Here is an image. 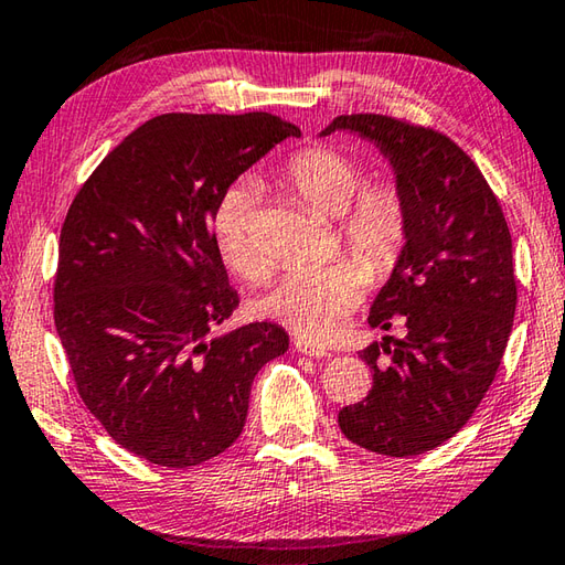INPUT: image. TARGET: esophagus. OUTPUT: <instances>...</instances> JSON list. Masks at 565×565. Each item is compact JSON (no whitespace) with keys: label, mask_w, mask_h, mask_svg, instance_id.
Listing matches in <instances>:
<instances>
[{"label":"esophagus","mask_w":565,"mask_h":565,"mask_svg":"<svg viewBox=\"0 0 565 565\" xmlns=\"http://www.w3.org/2000/svg\"><path fill=\"white\" fill-rule=\"evenodd\" d=\"M294 348L296 352H301V355H308V358H330V352L326 348L316 345V342L306 340V338H294Z\"/></svg>","instance_id":"34e87169"}]
</instances>
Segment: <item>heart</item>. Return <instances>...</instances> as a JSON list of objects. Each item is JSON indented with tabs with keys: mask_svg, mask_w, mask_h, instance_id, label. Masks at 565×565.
Instances as JSON below:
<instances>
[{
	"mask_svg": "<svg viewBox=\"0 0 565 565\" xmlns=\"http://www.w3.org/2000/svg\"><path fill=\"white\" fill-rule=\"evenodd\" d=\"M286 181L316 213L340 215V242L370 279H382L394 269L408 235V213L399 188L394 183H372L358 194L362 185L360 166L345 153L326 147L298 153L286 169ZM254 188L239 183L223 195L213 217L220 257L245 279H262L269 267L254 232ZM361 270L350 259L294 269L262 298L259 311L298 335L323 342L335 335L342 320L360 303L364 291Z\"/></svg>",
	"mask_w": 565,
	"mask_h": 565,
	"instance_id": "obj_1",
	"label": "heart"
}]
</instances>
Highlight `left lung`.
<instances>
[{
    "label": "left lung",
    "mask_w": 565,
    "mask_h": 565,
    "mask_svg": "<svg viewBox=\"0 0 565 565\" xmlns=\"http://www.w3.org/2000/svg\"><path fill=\"white\" fill-rule=\"evenodd\" d=\"M350 131L390 161L408 213L399 262L372 301L384 335L360 352L372 390L338 414L352 444L392 458L422 456L468 424L512 333V235L492 188L456 141L384 115H340L320 131Z\"/></svg>",
    "instance_id": "1"
}]
</instances>
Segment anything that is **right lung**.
I'll return each instance as SVG.
<instances>
[{
  "mask_svg": "<svg viewBox=\"0 0 565 565\" xmlns=\"http://www.w3.org/2000/svg\"><path fill=\"white\" fill-rule=\"evenodd\" d=\"M301 129L269 113L161 115L97 166L65 215L55 330L85 406L163 468L220 456L257 372L289 350L276 323L223 333L239 306L213 217L242 173Z\"/></svg>",
  "mask_w": 565,
  "mask_h": 565,
  "instance_id": "right-lung-1",
  "label": "right lung"
}]
</instances>
